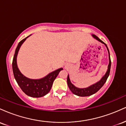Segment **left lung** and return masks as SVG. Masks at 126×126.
I'll return each instance as SVG.
<instances>
[{
  "label": "left lung",
  "instance_id": "obj_1",
  "mask_svg": "<svg viewBox=\"0 0 126 126\" xmlns=\"http://www.w3.org/2000/svg\"><path fill=\"white\" fill-rule=\"evenodd\" d=\"M92 37H94L95 39H96V40L98 41H99L100 43H102L103 44H104L105 47H107L108 52V57H109V64L108 66V69L107 70L105 74L102 76V78H101L99 81L96 82V83H94V84L91 85V86H88L87 88H79L75 86L74 85L72 84L71 81L70 80V78H69V75H68L67 76V85L69 86V89L71 91V92L73 94L78 95L79 96H88L94 94L95 93H96V92H98L101 88L102 87L104 83L106 82L107 79L108 77L110 75V69H111V62L110 59V52L109 50H108L107 46L105 43H104L102 40H101L97 36H96L94 34H92Z\"/></svg>",
  "mask_w": 126,
  "mask_h": 126
}]
</instances>
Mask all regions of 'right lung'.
I'll return each mask as SVG.
<instances>
[{
    "mask_svg": "<svg viewBox=\"0 0 126 126\" xmlns=\"http://www.w3.org/2000/svg\"><path fill=\"white\" fill-rule=\"evenodd\" d=\"M30 35L23 39L19 43L15 50V54L12 62V70L14 77L17 83L23 92L28 96L34 98H40L50 92L53 82L55 80L59 72L63 70V68L57 69L48 73L45 77L38 79H33L26 77L20 72L17 65V56L22 44Z\"/></svg>",
    "mask_w": 126,
    "mask_h": 126,
    "instance_id": "add662e5",
    "label": "right lung"
}]
</instances>
